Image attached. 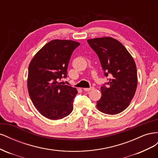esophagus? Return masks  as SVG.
I'll list each match as a JSON object with an SVG mask.
<instances>
[{"instance_id":"obj_1","label":"esophagus","mask_w":158,"mask_h":158,"mask_svg":"<svg viewBox=\"0 0 158 158\" xmlns=\"http://www.w3.org/2000/svg\"><path fill=\"white\" fill-rule=\"evenodd\" d=\"M94 89V87H91L89 88H84V91H85V92H89V91Z\"/></svg>"}]
</instances>
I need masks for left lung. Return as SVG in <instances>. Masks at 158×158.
<instances>
[{
  "instance_id": "left-lung-1",
  "label": "left lung",
  "mask_w": 158,
  "mask_h": 158,
  "mask_svg": "<svg viewBox=\"0 0 158 158\" xmlns=\"http://www.w3.org/2000/svg\"><path fill=\"white\" fill-rule=\"evenodd\" d=\"M98 55L108 82L101 87L102 97L97 102L100 111L116 114L130 104L137 88V70L133 58L121 43L105 37L88 40Z\"/></svg>"
}]
</instances>
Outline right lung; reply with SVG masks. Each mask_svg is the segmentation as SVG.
Instances as JSON below:
<instances>
[{
	"label": "right lung",
	"mask_w": 158,
	"mask_h": 158,
	"mask_svg": "<svg viewBox=\"0 0 158 158\" xmlns=\"http://www.w3.org/2000/svg\"><path fill=\"white\" fill-rule=\"evenodd\" d=\"M79 45V43L71 40H52L30 62L28 92L38 111L47 118L58 120L73 111L77 90L58 81L67 77L70 56Z\"/></svg>",
	"instance_id": "add662e5"
}]
</instances>
